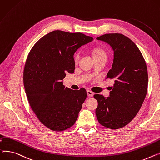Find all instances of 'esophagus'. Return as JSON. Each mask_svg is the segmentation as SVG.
<instances>
[{
	"instance_id": "obj_1",
	"label": "esophagus",
	"mask_w": 160,
	"mask_h": 160,
	"mask_svg": "<svg viewBox=\"0 0 160 160\" xmlns=\"http://www.w3.org/2000/svg\"><path fill=\"white\" fill-rule=\"evenodd\" d=\"M87 96H89V97H92L93 96V93L92 91L89 90L87 91Z\"/></svg>"
}]
</instances>
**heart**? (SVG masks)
<instances>
[{
  "mask_svg": "<svg viewBox=\"0 0 160 160\" xmlns=\"http://www.w3.org/2000/svg\"><path fill=\"white\" fill-rule=\"evenodd\" d=\"M93 58H98V57H102V56H107L105 52L103 51L102 49L100 48H96L93 51ZM79 54L77 53L75 56V61L77 62L79 60Z\"/></svg>",
  "mask_w": 160,
  "mask_h": 160,
  "instance_id": "1",
  "label": "heart"
}]
</instances>
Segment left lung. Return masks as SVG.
Wrapping results in <instances>:
<instances>
[{
    "instance_id": "obj_1",
    "label": "left lung",
    "mask_w": 160,
    "mask_h": 160,
    "mask_svg": "<svg viewBox=\"0 0 160 160\" xmlns=\"http://www.w3.org/2000/svg\"><path fill=\"white\" fill-rule=\"evenodd\" d=\"M96 39L109 44L114 51L107 77L114 84L108 97L93 96L98 102L96 114L101 125L118 129L128 124L143 105L148 87L147 65L138 46L124 35L107 33Z\"/></svg>"
}]
</instances>
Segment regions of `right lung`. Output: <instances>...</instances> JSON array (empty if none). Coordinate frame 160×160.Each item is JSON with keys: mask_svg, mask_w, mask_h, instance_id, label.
I'll return each instance as SVG.
<instances>
[{"mask_svg": "<svg viewBox=\"0 0 160 160\" xmlns=\"http://www.w3.org/2000/svg\"><path fill=\"white\" fill-rule=\"evenodd\" d=\"M93 40L81 33L55 30L37 41L28 56L23 78L27 98L41 123L53 131L76 123L87 98L85 89L65 87L62 80L74 72L75 52Z\"/></svg>", "mask_w": 160, "mask_h": 160, "instance_id": "add662e5", "label": "right lung"}]
</instances>
